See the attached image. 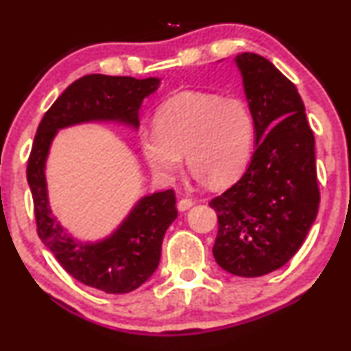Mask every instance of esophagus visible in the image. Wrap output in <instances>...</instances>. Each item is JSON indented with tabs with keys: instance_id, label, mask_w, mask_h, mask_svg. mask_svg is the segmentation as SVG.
<instances>
[{
	"instance_id": "obj_1",
	"label": "esophagus",
	"mask_w": 351,
	"mask_h": 351,
	"mask_svg": "<svg viewBox=\"0 0 351 351\" xmlns=\"http://www.w3.org/2000/svg\"><path fill=\"white\" fill-rule=\"evenodd\" d=\"M193 206H194V201L188 199V197H183V199L178 201V210H181V213H183V210H188L189 208H193Z\"/></svg>"
}]
</instances>
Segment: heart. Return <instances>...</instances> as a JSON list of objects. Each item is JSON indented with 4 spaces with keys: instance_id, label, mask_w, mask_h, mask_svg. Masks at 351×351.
I'll return each mask as SVG.
<instances>
[{
    "instance_id": "b5f03b06",
    "label": "heart",
    "mask_w": 351,
    "mask_h": 351,
    "mask_svg": "<svg viewBox=\"0 0 351 351\" xmlns=\"http://www.w3.org/2000/svg\"><path fill=\"white\" fill-rule=\"evenodd\" d=\"M255 124L240 99L184 91L155 111L154 132L141 137V152L154 175L171 180L184 158L213 184L237 180L252 155Z\"/></svg>"
}]
</instances>
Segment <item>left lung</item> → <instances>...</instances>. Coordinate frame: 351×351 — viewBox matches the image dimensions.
I'll list each match as a JSON object with an SVG mask.
<instances>
[{
	"mask_svg": "<svg viewBox=\"0 0 351 351\" xmlns=\"http://www.w3.org/2000/svg\"><path fill=\"white\" fill-rule=\"evenodd\" d=\"M235 62L256 149L242 178L209 202L219 222L213 253L230 274L256 278L288 263L315 221V142L294 83L261 55L245 52Z\"/></svg>",
	"mask_w": 351,
	"mask_h": 351,
	"instance_id": "obj_1",
	"label": "left lung"
}]
</instances>
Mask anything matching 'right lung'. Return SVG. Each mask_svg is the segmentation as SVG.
<instances>
[{
    "label": "right lung",
    "mask_w": 351,
    "mask_h": 351,
    "mask_svg": "<svg viewBox=\"0 0 351 351\" xmlns=\"http://www.w3.org/2000/svg\"><path fill=\"white\" fill-rule=\"evenodd\" d=\"M158 86V78L84 75L44 114L29 155L27 183L39 239L70 276L108 294L130 293L157 269L165 232L178 216L175 191L142 197L108 239L82 243L63 230L49 208L45 160L58 129L91 121H117L137 129L142 101Z\"/></svg>",
    "instance_id": "obj_1"
}]
</instances>
